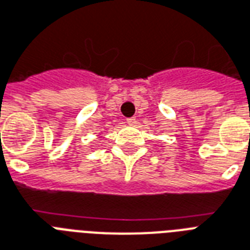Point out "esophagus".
<instances>
[{
    "label": "esophagus",
    "instance_id": "obj_1",
    "mask_svg": "<svg viewBox=\"0 0 250 250\" xmlns=\"http://www.w3.org/2000/svg\"><path fill=\"white\" fill-rule=\"evenodd\" d=\"M126 123L129 124V125H134V124L137 123V120H135V117H129V119H126Z\"/></svg>",
    "mask_w": 250,
    "mask_h": 250
}]
</instances>
